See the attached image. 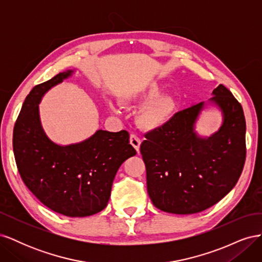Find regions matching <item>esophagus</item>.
<instances>
[{
  "mask_svg": "<svg viewBox=\"0 0 262 262\" xmlns=\"http://www.w3.org/2000/svg\"><path fill=\"white\" fill-rule=\"evenodd\" d=\"M130 144L136 148L137 152L139 153L140 152V145H141V140L138 136H136V134H131L130 136Z\"/></svg>",
  "mask_w": 262,
  "mask_h": 262,
  "instance_id": "34e87169",
  "label": "esophagus"
}]
</instances>
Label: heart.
<instances>
[{
	"mask_svg": "<svg viewBox=\"0 0 262 262\" xmlns=\"http://www.w3.org/2000/svg\"><path fill=\"white\" fill-rule=\"evenodd\" d=\"M162 87L156 82L146 84L124 96L125 101H148L138 114V122L145 130L163 128L175 116L177 104L171 95H160ZM113 110H115L112 107Z\"/></svg>",
	"mask_w": 262,
	"mask_h": 262,
	"instance_id": "obj_1",
	"label": "heart"
}]
</instances>
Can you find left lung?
<instances>
[{"label":"left lung","instance_id":"8db88e82","mask_svg":"<svg viewBox=\"0 0 262 262\" xmlns=\"http://www.w3.org/2000/svg\"><path fill=\"white\" fill-rule=\"evenodd\" d=\"M208 102L177 113L169 123L145 134L140 150L146 167L147 192L157 209L173 214L207 210L231 191L246 158L243 107L224 85ZM209 103L221 112L222 124L210 137L195 124Z\"/></svg>","mask_w":262,"mask_h":262}]
</instances>
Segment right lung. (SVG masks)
<instances>
[{"label":"right lung","instance_id":"right-lung-1","mask_svg":"<svg viewBox=\"0 0 262 262\" xmlns=\"http://www.w3.org/2000/svg\"><path fill=\"white\" fill-rule=\"evenodd\" d=\"M74 72L67 70L31 90L14 126L13 150L23 181L39 201L66 216L84 217L106 208L119 167L137 150L125 130H97L69 145L47 136L39 104L47 92Z\"/></svg>","mask_w":262,"mask_h":262}]
</instances>
